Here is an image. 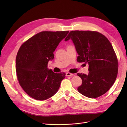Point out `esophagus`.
<instances>
[{
    "label": "esophagus",
    "instance_id": "esophagus-1",
    "mask_svg": "<svg viewBox=\"0 0 127 127\" xmlns=\"http://www.w3.org/2000/svg\"><path fill=\"white\" fill-rule=\"evenodd\" d=\"M66 75L67 76H72L73 75H74V74H71V73H70V72H66Z\"/></svg>",
    "mask_w": 127,
    "mask_h": 127
}]
</instances>
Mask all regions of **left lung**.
<instances>
[{
  "label": "left lung",
  "instance_id": "1",
  "mask_svg": "<svg viewBox=\"0 0 127 127\" xmlns=\"http://www.w3.org/2000/svg\"><path fill=\"white\" fill-rule=\"evenodd\" d=\"M70 39L79 55L77 61L89 65L88 75L77 74L82 81L78 92L91 98L104 94L114 84L118 73V60L112 44L97 31H71L65 41Z\"/></svg>",
  "mask_w": 127,
  "mask_h": 127
}]
</instances>
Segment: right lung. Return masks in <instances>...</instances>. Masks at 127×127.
<instances>
[{"label": "right lung", "instance_id": "1", "mask_svg": "<svg viewBox=\"0 0 127 127\" xmlns=\"http://www.w3.org/2000/svg\"><path fill=\"white\" fill-rule=\"evenodd\" d=\"M68 31H42L22 44L16 58L18 81L24 91L31 97L44 100L58 92L65 73H55L49 69V61L54 58L59 43Z\"/></svg>", "mask_w": 127, "mask_h": 127}]
</instances>
